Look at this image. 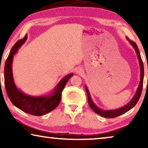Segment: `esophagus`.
<instances>
[{
  "label": "esophagus",
  "instance_id": "esophagus-1",
  "mask_svg": "<svg viewBox=\"0 0 148 148\" xmlns=\"http://www.w3.org/2000/svg\"><path fill=\"white\" fill-rule=\"evenodd\" d=\"M82 71H83V70H82V69H77V71H76V72L77 74H81L82 72Z\"/></svg>",
  "mask_w": 148,
  "mask_h": 148
}]
</instances>
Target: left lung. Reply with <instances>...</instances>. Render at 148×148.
<instances>
[{
  "instance_id": "obj_1",
  "label": "left lung",
  "mask_w": 148,
  "mask_h": 148,
  "mask_svg": "<svg viewBox=\"0 0 148 148\" xmlns=\"http://www.w3.org/2000/svg\"><path fill=\"white\" fill-rule=\"evenodd\" d=\"M127 40L129 42V43L131 44V46L133 47V48L134 49L135 51H136L138 59V61L140 62V81L138 85V87L137 90L135 94L134 95L133 98L131 99V101H130L128 104H127L126 105H125L124 106H123L120 108L118 109H116V110H104L99 108V107H97L95 104L92 101V100L91 97V95H90V92L89 91V89L87 88V87L86 86H85V89H86V91L87 92V97H88V102L89 104V106L91 107V108L93 110V111L97 113V114H99V116H101L102 117H108V118H113V117H116L120 116V115L123 114L125 113H126L127 112H128L129 110L132 109L135 105L136 104V103L138 101V100L140 97V95H141L142 93V87H143V82H144V64H143V62L142 61V58L141 56H140V51L138 50V48L136 46V44L135 42H132L131 40H129V38L127 37Z\"/></svg>"
}]
</instances>
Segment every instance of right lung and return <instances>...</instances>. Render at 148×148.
<instances>
[{"mask_svg": "<svg viewBox=\"0 0 148 148\" xmlns=\"http://www.w3.org/2000/svg\"><path fill=\"white\" fill-rule=\"evenodd\" d=\"M27 38L26 34L23 39L19 40L14 45L10 52L4 66V84L8 98L12 103L17 108L33 116H43L49 113L58 106L61 99V94L65 85L73 74H70L62 77L55 87L53 91L48 95L34 97L25 94L17 89L14 83L12 73V62L14 56Z\"/></svg>", "mask_w": 148, "mask_h": 148, "instance_id": "add662e5", "label": "right lung"}]
</instances>
